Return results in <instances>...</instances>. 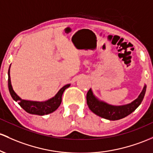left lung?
<instances>
[{
  "label": "left lung",
  "instance_id": "obj_1",
  "mask_svg": "<svg viewBox=\"0 0 153 153\" xmlns=\"http://www.w3.org/2000/svg\"><path fill=\"white\" fill-rule=\"evenodd\" d=\"M146 88L147 85H145L138 98L136 99L131 103L120 106L109 105L106 102L101 101L94 95L90 88L86 95L87 105L90 110L98 116L110 120H120L130 115L140 105L145 97Z\"/></svg>",
  "mask_w": 153,
  "mask_h": 153
}]
</instances>
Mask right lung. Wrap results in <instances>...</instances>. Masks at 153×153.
<instances>
[{
  "label": "right lung",
  "mask_w": 153,
  "mask_h": 153,
  "mask_svg": "<svg viewBox=\"0 0 153 153\" xmlns=\"http://www.w3.org/2000/svg\"><path fill=\"white\" fill-rule=\"evenodd\" d=\"M8 89H9L10 94L14 101L18 102V104L23 108L27 112L33 115H44L47 114L51 113L54 112L56 109L59 107L60 104L62 102V97L66 88L70 86V84H67L63 86L58 91V93L53 97H52L50 100L45 102H36V101H29V100H25L21 99L16 94L13 90L12 85L11 83V78H10V67L8 71Z\"/></svg>",
  "instance_id": "1"
}]
</instances>
